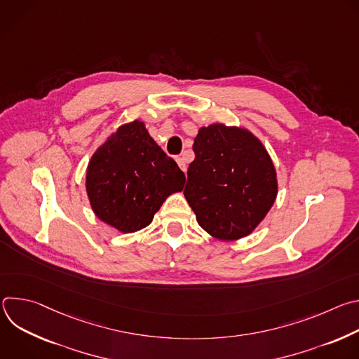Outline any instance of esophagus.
<instances>
[{"label": "esophagus", "mask_w": 359, "mask_h": 359, "mask_svg": "<svg viewBox=\"0 0 359 359\" xmlns=\"http://www.w3.org/2000/svg\"><path fill=\"white\" fill-rule=\"evenodd\" d=\"M176 162H177V165H179V168L183 170V172H186V169H187V166H186V162L183 161V158H176Z\"/></svg>", "instance_id": "esophagus-1"}]
</instances>
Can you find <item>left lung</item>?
<instances>
[{
	"mask_svg": "<svg viewBox=\"0 0 359 359\" xmlns=\"http://www.w3.org/2000/svg\"><path fill=\"white\" fill-rule=\"evenodd\" d=\"M193 150L183 193L198 226L223 241L248 236L278 191L269 151L250 130L223 123L200 128Z\"/></svg>",
	"mask_w": 359,
	"mask_h": 359,
	"instance_id": "obj_1",
	"label": "left lung"
}]
</instances>
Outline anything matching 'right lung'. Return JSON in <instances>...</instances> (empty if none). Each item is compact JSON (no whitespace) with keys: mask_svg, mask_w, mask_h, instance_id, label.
<instances>
[{"mask_svg":"<svg viewBox=\"0 0 359 359\" xmlns=\"http://www.w3.org/2000/svg\"><path fill=\"white\" fill-rule=\"evenodd\" d=\"M184 182V173L140 121L119 126L96 149L86 169L93 213L122 233L149 226L163 201L182 191Z\"/></svg>","mask_w":359,"mask_h":359,"instance_id":"1","label":"right lung"}]
</instances>
